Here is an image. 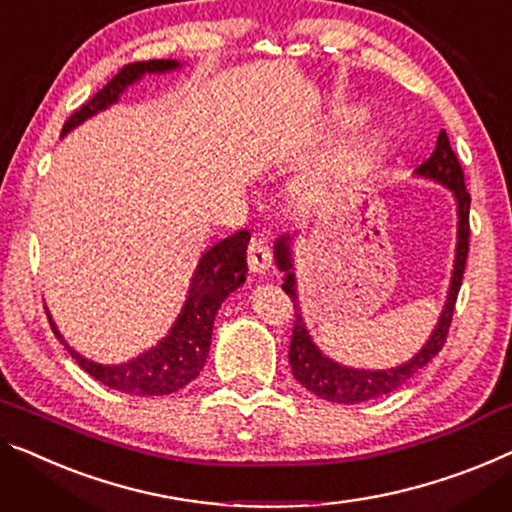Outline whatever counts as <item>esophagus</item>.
Here are the masks:
<instances>
[{
  "instance_id": "esophagus-1",
  "label": "esophagus",
  "mask_w": 512,
  "mask_h": 512,
  "mask_svg": "<svg viewBox=\"0 0 512 512\" xmlns=\"http://www.w3.org/2000/svg\"><path fill=\"white\" fill-rule=\"evenodd\" d=\"M248 266L250 271L257 276H266V271L271 269V248L262 236H253L248 246Z\"/></svg>"
}]
</instances>
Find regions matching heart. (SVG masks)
Masks as SVG:
<instances>
[{"instance_id":"b5f03b06","label":"heart","mask_w":512,"mask_h":512,"mask_svg":"<svg viewBox=\"0 0 512 512\" xmlns=\"http://www.w3.org/2000/svg\"><path fill=\"white\" fill-rule=\"evenodd\" d=\"M388 142V135L384 128H370V131H365V135L361 137V140H356L354 147L347 149L345 158H342V163H352V165H358V163H365V160L375 158L377 154H381L386 147Z\"/></svg>"}]
</instances>
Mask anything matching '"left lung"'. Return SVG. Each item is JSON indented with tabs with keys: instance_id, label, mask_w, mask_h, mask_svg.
Segmentation results:
<instances>
[{
	"instance_id": "1",
	"label": "left lung",
	"mask_w": 512,
	"mask_h": 512,
	"mask_svg": "<svg viewBox=\"0 0 512 512\" xmlns=\"http://www.w3.org/2000/svg\"><path fill=\"white\" fill-rule=\"evenodd\" d=\"M416 177H423L427 181L441 183L448 188L455 197L457 207V243H455V262L451 271V285H448L444 310L437 319L430 338L418 352L404 361L402 365L386 370H365V368H352V365H342L326 356L322 349L315 345L312 335L308 333V326L303 322L301 305H299V292H296V273H294V234H282L278 241L273 243V255H276L278 269L285 273L282 278V289L289 294L294 303V331H292V345H289V365H292V375L301 386L315 393L317 398H324L329 402L338 404H356L365 400H375L381 395L393 393L400 388L404 381H409L418 370L425 368L439 349L444 347L448 326H451L455 299L462 285L464 264H467L469 253V207L471 197L464 186V174L460 167V160L453 154L451 142H448L446 131H441L437 137V147H434L432 156L425 160L421 167H416Z\"/></svg>"
}]
</instances>
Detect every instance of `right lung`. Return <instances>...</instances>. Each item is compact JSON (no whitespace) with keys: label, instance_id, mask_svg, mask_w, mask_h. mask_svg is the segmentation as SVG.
<instances>
[{"label":"right lung","instance_id":"obj_1","mask_svg":"<svg viewBox=\"0 0 512 512\" xmlns=\"http://www.w3.org/2000/svg\"><path fill=\"white\" fill-rule=\"evenodd\" d=\"M177 68H181V61L177 59H149L124 66L91 101L71 114V119L61 128V137L78 128L82 121L108 110L128 87L142 80L147 73L160 75L177 71ZM248 241L250 232L241 230L218 241L200 257L193 278H190L186 301H183V308L179 317L174 319L170 333L131 361L110 365L91 361L68 345L48 315L52 331L64 342L68 354L75 358V363L82 370L89 372L101 384L114 388V391L140 395V398L177 393L179 388L190 384L202 372L209 356L213 319L218 315V308L234 289H239L246 282Z\"/></svg>","mask_w":512,"mask_h":512}]
</instances>
